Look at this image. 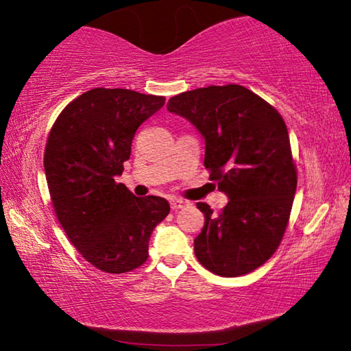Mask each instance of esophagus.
<instances>
[{"label": "esophagus", "instance_id": "obj_1", "mask_svg": "<svg viewBox=\"0 0 351 351\" xmlns=\"http://www.w3.org/2000/svg\"><path fill=\"white\" fill-rule=\"evenodd\" d=\"M185 204H186V201H184V199H177V197H172V199H171V209L172 210H179Z\"/></svg>", "mask_w": 351, "mask_h": 351}]
</instances>
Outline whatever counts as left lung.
I'll use <instances>...</instances> for the list:
<instances>
[{"instance_id": "1", "label": "left lung", "mask_w": 351, "mask_h": 351, "mask_svg": "<svg viewBox=\"0 0 351 351\" xmlns=\"http://www.w3.org/2000/svg\"><path fill=\"white\" fill-rule=\"evenodd\" d=\"M167 110L186 119L206 142L204 166L228 196L218 215L206 202L195 255L210 272L255 271L285 234L298 176L282 115L242 85H210L172 96Z\"/></svg>"}]
</instances>
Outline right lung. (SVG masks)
<instances>
[{
	"label": "right lung",
	"instance_id": "right-lung-1",
	"mask_svg": "<svg viewBox=\"0 0 351 351\" xmlns=\"http://www.w3.org/2000/svg\"><path fill=\"white\" fill-rule=\"evenodd\" d=\"M165 106L163 96L93 88L66 106L50 130L44 171L66 236L99 271L125 274L149 258L165 197H136L115 177L130 160L139 126Z\"/></svg>",
	"mask_w": 351,
	"mask_h": 351
}]
</instances>
